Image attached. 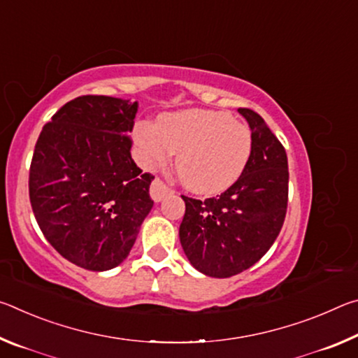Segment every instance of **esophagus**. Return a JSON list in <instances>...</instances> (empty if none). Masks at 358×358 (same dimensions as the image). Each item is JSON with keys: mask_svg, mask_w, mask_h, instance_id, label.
<instances>
[{"mask_svg": "<svg viewBox=\"0 0 358 358\" xmlns=\"http://www.w3.org/2000/svg\"><path fill=\"white\" fill-rule=\"evenodd\" d=\"M171 194H173V189L172 187H169L164 181L159 178L153 180V183H151V187H150V196L155 202H161L162 199L171 196Z\"/></svg>", "mask_w": 358, "mask_h": 358, "instance_id": "obj_1", "label": "esophagus"}]
</instances>
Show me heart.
Wrapping results in <instances>:
<instances>
[{
    "label": "heart",
    "instance_id": "1",
    "mask_svg": "<svg viewBox=\"0 0 358 358\" xmlns=\"http://www.w3.org/2000/svg\"><path fill=\"white\" fill-rule=\"evenodd\" d=\"M136 143L147 167L166 164L177 153L180 180L202 196L229 189L252 153V134L245 123L229 113L199 108L162 115L156 126L138 124Z\"/></svg>",
    "mask_w": 358,
    "mask_h": 358
}]
</instances>
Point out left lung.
Listing matches in <instances>:
<instances>
[{
    "mask_svg": "<svg viewBox=\"0 0 358 358\" xmlns=\"http://www.w3.org/2000/svg\"><path fill=\"white\" fill-rule=\"evenodd\" d=\"M252 134L250 162L221 196L197 201L181 196L186 210L180 241L194 268L211 278H230L250 268L280 234L287 211L286 150L251 108H238Z\"/></svg>",
    "mask_w": 358,
    "mask_h": 358,
    "instance_id": "8db88e82",
    "label": "left lung"
}]
</instances>
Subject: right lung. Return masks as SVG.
I'll return each mask as SVG.
<instances>
[{"mask_svg": "<svg viewBox=\"0 0 358 358\" xmlns=\"http://www.w3.org/2000/svg\"><path fill=\"white\" fill-rule=\"evenodd\" d=\"M137 102L110 96L69 101L42 128L29 167L36 221L69 262L92 271L128 257L153 207L150 185L131 157Z\"/></svg>", "mask_w": 358, "mask_h": 358, "instance_id": "add662e5", "label": "right lung"}]
</instances>
